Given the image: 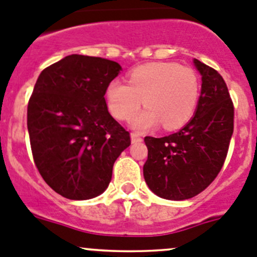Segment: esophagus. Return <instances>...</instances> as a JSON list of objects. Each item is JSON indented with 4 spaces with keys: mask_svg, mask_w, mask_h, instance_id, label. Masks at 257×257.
Wrapping results in <instances>:
<instances>
[{
    "mask_svg": "<svg viewBox=\"0 0 257 257\" xmlns=\"http://www.w3.org/2000/svg\"><path fill=\"white\" fill-rule=\"evenodd\" d=\"M143 141V138H141L139 134L136 133H131V143L133 144H138V143H141Z\"/></svg>",
    "mask_w": 257,
    "mask_h": 257,
    "instance_id": "obj_1",
    "label": "esophagus"
}]
</instances>
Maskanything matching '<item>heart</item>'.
I'll list each match as a JSON object with an SVG mask.
<instances>
[{"label":"heart","instance_id":"obj_1","mask_svg":"<svg viewBox=\"0 0 257 257\" xmlns=\"http://www.w3.org/2000/svg\"><path fill=\"white\" fill-rule=\"evenodd\" d=\"M200 94L197 73L177 63L156 62L140 65L128 74L126 83L112 80L106 89L109 112L119 121H133L136 130L163 124L165 130L179 128L194 114Z\"/></svg>","mask_w":257,"mask_h":257}]
</instances>
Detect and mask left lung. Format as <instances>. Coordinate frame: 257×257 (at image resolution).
Listing matches in <instances>:
<instances>
[{
	"label": "left lung",
	"mask_w": 257,
	"mask_h": 257,
	"mask_svg": "<svg viewBox=\"0 0 257 257\" xmlns=\"http://www.w3.org/2000/svg\"><path fill=\"white\" fill-rule=\"evenodd\" d=\"M194 64L202 74L194 117L178 133L145 138L144 178L164 199H189L203 192L221 172L233 134L234 108L223 78L198 59Z\"/></svg>",
	"instance_id": "left-lung-1"
}]
</instances>
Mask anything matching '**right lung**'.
<instances>
[{
    "instance_id": "1",
    "label": "right lung",
    "mask_w": 257,
    "mask_h": 257,
    "mask_svg": "<svg viewBox=\"0 0 257 257\" xmlns=\"http://www.w3.org/2000/svg\"><path fill=\"white\" fill-rule=\"evenodd\" d=\"M121 65L68 55L39 75L28 104L34 163L46 184L74 200L103 193L119 154L131 144L107 108L106 89Z\"/></svg>"
}]
</instances>
